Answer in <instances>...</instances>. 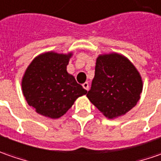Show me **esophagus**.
Returning a JSON list of instances; mask_svg holds the SVG:
<instances>
[{
	"label": "esophagus",
	"instance_id": "obj_1",
	"mask_svg": "<svg viewBox=\"0 0 161 161\" xmlns=\"http://www.w3.org/2000/svg\"><path fill=\"white\" fill-rule=\"evenodd\" d=\"M83 87L86 89V91H88V89H89V84L87 83V82H86V83H84L83 84Z\"/></svg>",
	"mask_w": 161,
	"mask_h": 161
}]
</instances>
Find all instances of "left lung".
<instances>
[{"label":"left lung","instance_id":"left-lung-1","mask_svg":"<svg viewBox=\"0 0 161 161\" xmlns=\"http://www.w3.org/2000/svg\"><path fill=\"white\" fill-rule=\"evenodd\" d=\"M142 86L139 71L125 56L117 53L100 54L86 96L104 117L114 119L136 106Z\"/></svg>","mask_w":161,"mask_h":161}]
</instances>
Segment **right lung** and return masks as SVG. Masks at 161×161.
Wrapping results in <instances>:
<instances>
[{"label": "right lung", "instance_id": "obj_1", "mask_svg": "<svg viewBox=\"0 0 161 161\" xmlns=\"http://www.w3.org/2000/svg\"><path fill=\"white\" fill-rule=\"evenodd\" d=\"M73 53L46 52L34 58L21 80L22 92L36 112L49 119L62 117L87 91L67 71Z\"/></svg>", "mask_w": 161, "mask_h": 161}]
</instances>
